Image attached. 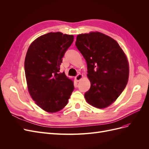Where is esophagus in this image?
<instances>
[{"label":"esophagus","mask_w":149,"mask_h":149,"mask_svg":"<svg viewBox=\"0 0 149 149\" xmlns=\"http://www.w3.org/2000/svg\"><path fill=\"white\" fill-rule=\"evenodd\" d=\"M83 78V74H78V75H76V76H75V79H76V81L77 82H78L81 79Z\"/></svg>","instance_id":"1"}]
</instances>
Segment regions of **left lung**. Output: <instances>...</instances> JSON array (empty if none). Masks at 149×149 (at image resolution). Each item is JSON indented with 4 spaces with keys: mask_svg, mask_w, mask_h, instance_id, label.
Listing matches in <instances>:
<instances>
[{
    "mask_svg": "<svg viewBox=\"0 0 149 149\" xmlns=\"http://www.w3.org/2000/svg\"><path fill=\"white\" fill-rule=\"evenodd\" d=\"M75 45L86 61L91 82L86 100L100 109L109 106L127 84L129 70L125 53L116 40L100 32L78 35Z\"/></svg>",
    "mask_w": 149,
    "mask_h": 149,
    "instance_id": "obj_1",
    "label": "left lung"
}]
</instances>
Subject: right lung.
<instances>
[{"mask_svg":"<svg viewBox=\"0 0 149 149\" xmlns=\"http://www.w3.org/2000/svg\"><path fill=\"white\" fill-rule=\"evenodd\" d=\"M74 36L48 33L36 39L29 47L25 60L29 91L35 103L48 112L63 109L74 90L73 82L60 73L65 53Z\"/></svg>","mask_w":149,"mask_h":149,"instance_id":"1","label":"right lung"}]
</instances>
